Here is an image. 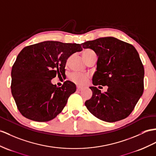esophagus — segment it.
<instances>
[{
	"label": "esophagus",
	"mask_w": 156,
	"mask_h": 156,
	"mask_svg": "<svg viewBox=\"0 0 156 156\" xmlns=\"http://www.w3.org/2000/svg\"><path fill=\"white\" fill-rule=\"evenodd\" d=\"M83 87H79V86H77V91H81V90H83Z\"/></svg>",
	"instance_id": "obj_1"
}]
</instances>
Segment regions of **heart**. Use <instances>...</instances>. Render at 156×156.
Segmentation results:
<instances>
[{"label": "heart", "instance_id": "obj_1", "mask_svg": "<svg viewBox=\"0 0 156 156\" xmlns=\"http://www.w3.org/2000/svg\"><path fill=\"white\" fill-rule=\"evenodd\" d=\"M93 54H94V52L90 49H85L83 51V53H82L83 58L85 59V61ZM69 79L71 81L75 83L76 84L82 85H84L85 83L87 81V79H88V75H82L78 73H73L71 74V75L69 76Z\"/></svg>", "mask_w": 156, "mask_h": 156}]
</instances>
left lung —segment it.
I'll use <instances>...</instances> for the list:
<instances>
[{
	"instance_id": "obj_1",
	"label": "left lung",
	"mask_w": 156,
	"mask_h": 156,
	"mask_svg": "<svg viewBox=\"0 0 156 156\" xmlns=\"http://www.w3.org/2000/svg\"><path fill=\"white\" fill-rule=\"evenodd\" d=\"M98 57L93 84L108 86L103 93L90 87L93 95L85 101L89 111L97 119L115 122L126 119L144 92V69L132 45L114 37H100L81 44Z\"/></svg>"
}]
</instances>
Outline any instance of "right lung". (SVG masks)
Listing matches in <instances>:
<instances>
[{
    "label": "right lung",
    "instance_id": "1",
    "mask_svg": "<svg viewBox=\"0 0 156 156\" xmlns=\"http://www.w3.org/2000/svg\"><path fill=\"white\" fill-rule=\"evenodd\" d=\"M77 44L45 41L25 47L17 56L11 71V92L22 116L37 122L51 120L63 111L75 92L70 81L58 87L51 79L65 74L67 59L81 51Z\"/></svg>",
    "mask_w": 156,
    "mask_h": 156
}]
</instances>
